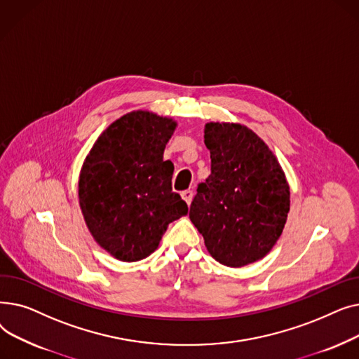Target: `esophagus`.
<instances>
[{
	"instance_id": "obj_1",
	"label": "esophagus",
	"mask_w": 359,
	"mask_h": 359,
	"mask_svg": "<svg viewBox=\"0 0 359 359\" xmlns=\"http://www.w3.org/2000/svg\"><path fill=\"white\" fill-rule=\"evenodd\" d=\"M182 198L184 199V202H186L187 205H191V202H192V199H194V192H192L191 189L183 191V192H182Z\"/></svg>"
}]
</instances>
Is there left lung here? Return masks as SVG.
<instances>
[{
    "label": "left lung",
    "mask_w": 359,
    "mask_h": 359,
    "mask_svg": "<svg viewBox=\"0 0 359 359\" xmlns=\"http://www.w3.org/2000/svg\"><path fill=\"white\" fill-rule=\"evenodd\" d=\"M211 175L199 183L189 218L210 255L230 268L265 257L285 227L290 186L269 147L240 123L205 125Z\"/></svg>",
    "instance_id": "obj_1"
}]
</instances>
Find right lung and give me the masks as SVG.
<instances>
[{"mask_svg": "<svg viewBox=\"0 0 359 359\" xmlns=\"http://www.w3.org/2000/svg\"><path fill=\"white\" fill-rule=\"evenodd\" d=\"M177 123L148 110L123 115L94 142L83 164L79 198L93 238L113 257L153 253L168 224L187 214L172 191L173 163L163 154Z\"/></svg>", "mask_w": 359, "mask_h": 359, "instance_id": "add662e5", "label": "right lung"}]
</instances>
